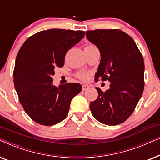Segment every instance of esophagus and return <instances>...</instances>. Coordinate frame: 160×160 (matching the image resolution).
<instances>
[{"label": "esophagus", "mask_w": 160, "mask_h": 160, "mask_svg": "<svg viewBox=\"0 0 160 160\" xmlns=\"http://www.w3.org/2000/svg\"><path fill=\"white\" fill-rule=\"evenodd\" d=\"M89 86L88 85H85V84H83L82 85V90L83 91H85V90H87V89H89Z\"/></svg>", "instance_id": "1"}]
</instances>
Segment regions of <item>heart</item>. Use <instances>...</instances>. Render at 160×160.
<instances>
[{"label": "heart", "mask_w": 160, "mask_h": 160, "mask_svg": "<svg viewBox=\"0 0 160 160\" xmlns=\"http://www.w3.org/2000/svg\"><path fill=\"white\" fill-rule=\"evenodd\" d=\"M89 46H92V45H89ZM78 77H79L81 79L85 80V79H87V77H88V74L86 73H80L79 74H78Z\"/></svg>", "instance_id": "b5f03b06"}]
</instances>
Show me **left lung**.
<instances>
[{
	"label": "left lung",
	"instance_id": "1",
	"mask_svg": "<svg viewBox=\"0 0 160 160\" xmlns=\"http://www.w3.org/2000/svg\"><path fill=\"white\" fill-rule=\"evenodd\" d=\"M87 38L97 46L101 59L95 79L108 80L110 88L89 105L92 114L107 125H117L132 114L144 88L143 56L133 39L120 30L86 32Z\"/></svg>",
	"mask_w": 160,
	"mask_h": 160
}]
</instances>
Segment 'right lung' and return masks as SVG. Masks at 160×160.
Here are the masks:
<instances>
[{"instance_id":"add662e5","label":"right lung","mask_w":160,"mask_h":160,"mask_svg":"<svg viewBox=\"0 0 160 160\" xmlns=\"http://www.w3.org/2000/svg\"><path fill=\"white\" fill-rule=\"evenodd\" d=\"M82 30L49 29L28 38L15 60L14 84L27 114L46 126L62 122L68 113L74 96L82 91L78 83L57 87L52 76L55 68L64 65L68 49L84 36Z\"/></svg>"}]
</instances>
